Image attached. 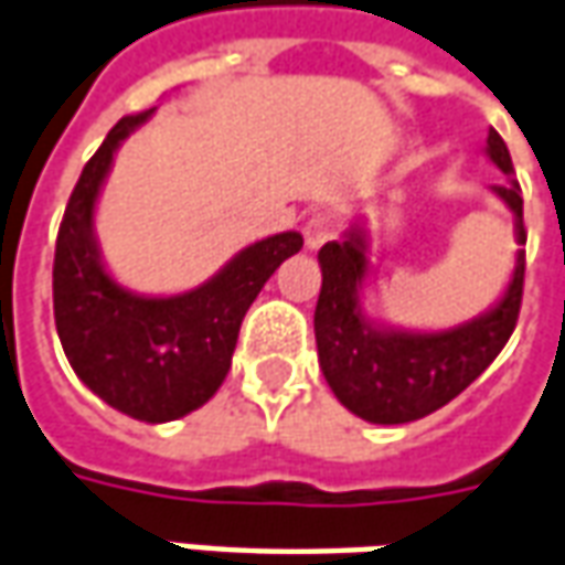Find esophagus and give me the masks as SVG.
Masks as SVG:
<instances>
[{"instance_id":"34e87169","label":"esophagus","mask_w":565,"mask_h":565,"mask_svg":"<svg viewBox=\"0 0 565 565\" xmlns=\"http://www.w3.org/2000/svg\"><path fill=\"white\" fill-rule=\"evenodd\" d=\"M334 224L329 215H310L305 224V245L310 252H317L329 236H332Z\"/></svg>"}]
</instances>
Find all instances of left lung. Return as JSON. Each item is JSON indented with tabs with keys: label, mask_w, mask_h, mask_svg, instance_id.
<instances>
[{
	"label": "left lung",
	"mask_w": 565,
	"mask_h": 565,
	"mask_svg": "<svg viewBox=\"0 0 565 565\" xmlns=\"http://www.w3.org/2000/svg\"><path fill=\"white\" fill-rule=\"evenodd\" d=\"M486 157L508 174V184H492V193L511 209L516 245H526L523 193L511 178V153L495 128H489ZM317 258L322 289L313 332L320 369L338 403L363 422L408 424L443 408L483 375L516 326L526 274L523 248H516L513 274L495 305L439 332L399 329L365 313L363 286L372 276V236L363 221H353L341 239L322 245Z\"/></svg>",
	"instance_id": "8db88e82"
}]
</instances>
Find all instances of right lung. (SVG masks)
Listing matches in <instances>:
<instances>
[{"label":"right lung","instance_id":"right-lung-1","mask_svg":"<svg viewBox=\"0 0 565 565\" xmlns=\"http://www.w3.org/2000/svg\"><path fill=\"white\" fill-rule=\"evenodd\" d=\"M157 110L126 116L82 169L54 245V326L73 372L128 418L166 424L205 406L231 372L245 310L301 252V233L245 245L212 279L178 295H141L107 270L95 209L113 157Z\"/></svg>","mask_w":565,"mask_h":565}]
</instances>
